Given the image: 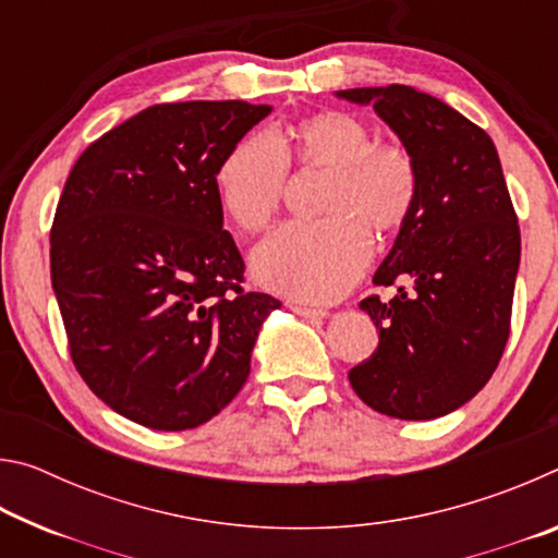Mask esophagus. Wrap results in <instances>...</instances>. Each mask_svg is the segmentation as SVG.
I'll list each match as a JSON object with an SVG mask.
<instances>
[{
    "mask_svg": "<svg viewBox=\"0 0 558 558\" xmlns=\"http://www.w3.org/2000/svg\"><path fill=\"white\" fill-rule=\"evenodd\" d=\"M290 310L300 317H307V319H325L329 313L323 307H307V305H290Z\"/></svg>",
    "mask_w": 558,
    "mask_h": 558,
    "instance_id": "obj_1",
    "label": "esophagus"
}]
</instances>
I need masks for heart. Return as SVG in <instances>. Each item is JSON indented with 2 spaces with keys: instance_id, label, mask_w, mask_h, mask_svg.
<instances>
[{
  "instance_id": "b5f03b06",
  "label": "heart",
  "mask_w": 558,
  "mask_h": 558,
  "mask_svg": "<svg viewBox=\"0 0 558 558\" xmlns=\"http://www.w3.org/2000/svg\"><path fill=\"white\" fill-rule=\"evenodd\" d=\"M290 165L325 174L315 223H286L256 245L258 282L298 300L327 302L352 288L372 256V239L393 235L418 196V167L401 140L374 137L362 118L325 110L286 132L241 137L216 172V196L243 231H263L290 186Z\"/></svg>"
}]
</instances>
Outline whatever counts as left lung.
<instances>
[{
	"label": "left lung",
	"mask_w": 558,
	"mask_h": 558,
	"mask_svg": "<svg viewBox=\"0 0 558 558\" xmlns=\"http://www.w3.org/2000/svg\"><path fill=\"white\" fill-rule=\"evenodd\" d=\"M372 102L411 149L418 196L374 286L399 292L359 302L379 347L349 369L374 411L428 421L460 409L495 374L512 325L519 223L495 143L446 102L409 86L349 88Z\"/></svg>",
	"instance_id": "1"
}]
</instances>
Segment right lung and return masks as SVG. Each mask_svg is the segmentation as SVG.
<instances>
[{"label":"right lung","instance_id":"obj_1","mask_svg":"<svg viewBox=\"0 0 558 558\" xmlns=\"http://www.w3.org/2000/svg\"><path fill=\"white\" fill-rule=\"evenodd\" d=\"M270 112L243 100L159 102L73 165L51 226V286L88 389L155 430L211 421L248 379L280 300L243 288L216 196L229 149Z\"/></svg>","mask_w":558,"mask_h":558}]
</instances>
